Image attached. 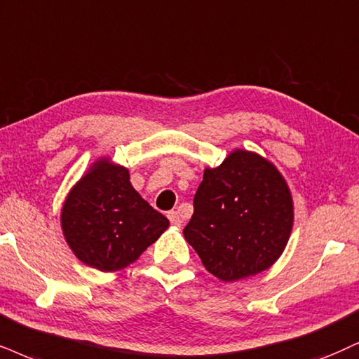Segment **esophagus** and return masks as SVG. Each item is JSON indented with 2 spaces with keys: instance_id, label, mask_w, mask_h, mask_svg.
I'll return each instance as SVG.
<instances>
[{
  "instance_id": "obj_1",
  "label": "esophagus",
  "mask_w": 359,
  "mask_h": 359,
  "mask_svg": "<svg viewBox=\"0 0 359 359\" xmlns=\"http://www.w3.org/2000/svg\"><path fill=\"white\" fill-rule=\"evenodd\" d=\"M168 219L171 221L172 226H181V218L176 211H168Z\"/></svg>"
}]
</instances>
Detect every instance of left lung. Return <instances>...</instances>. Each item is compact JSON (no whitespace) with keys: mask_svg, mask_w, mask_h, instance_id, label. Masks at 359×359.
<instances>
[{"mask_svg":"<svg viewBox=\"0 0 359 359\" xmlns=\"http://www.w3.org/2000/svg\"><path fill=\"white\" fill-rule=\"evenodd\" d=\"M193 206L184 240L221 281L268 269L293 229L286 180L271 161L246 149H234L218 168H206Z\"/></svg>","mask_w":359,"mask_h":359,"instance_id":"left-lung-1","label":"left lung"}]
</instances>
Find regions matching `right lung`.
<instances>
[{"label":"right lung","mask_w":359,"mask_h":359,"mask_svg":"<svg viewBox=\"0 0 359 359\" xmlns=\"http://www.w3.org/2000/svg\"><path fill=\"white\" fill-rule=\"evenodd\" d=\"M170 226L133 188L128 168L100 158L72 188L61 229L74 256L100 271L130 266Z\"/></svg>","instance_id":"add662e5"}]
</instances>
